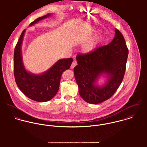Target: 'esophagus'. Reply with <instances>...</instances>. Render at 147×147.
I'll use <instances>...</instances> for the list:
<instances>
[{
    "instance_id": "esophagus-1",
    "label": "esophagus",
    "mask_w": 147,
    "mask_h": 147,
    "mask_svg": "<svg viewBox=\"0 0 147 147\" xmlns=\"http://www.w3.org/2000/svg\"><path fill=\"white\" fill-rule=\"evenodd\" d=\"M78 64V63H77V62L76 61H74L72 63V64H71V68H74L76 65Z\"/></svg>"
}]
</instances>
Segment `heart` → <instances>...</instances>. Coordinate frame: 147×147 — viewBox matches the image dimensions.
<instances>
[{
    "label": "heart",
    "mask_w": 147,
    "mask_h": 147,
    "mask_svg": "<svg viewBox=\"0 0 147 147\" xmlns=\"http://www.w3.org/2000/svg\"><path fill=\"white\" fill-rule=\"evenodd\" d=\"M102 40H103L102 36L101 35L98 36V37L94 38L92 41H90L86 43L83 47L82 51L84 52V53H89L92 51L93 50L96 49L97 44L101 42Z\"/></svg>",
    "instance_id": "b5f03b06"
}]
</instances>
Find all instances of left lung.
<instances>
[{"label":"left lung","mask_w":147,"mask_h":147,"mask_svg":"<svg viewBox=\"0 0 147 147\" xmlns=\"http://www.w3.org/2000/svg\"><path fill=\"white\" fill-rule=\"evenodd\" d=\"M128 50L122 33L115 28V37L107 45L90 53L78 54L74 75L81 97L88 103L97 104L110 98L122 82ZM107 78L101 86L98 82Z\"/></svg>","instance_id":"left-lung-1"}]
</instances>
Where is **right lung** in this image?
<instances>
[{"label": "right lung", "mask_w": 147, "mask_h": 147, "mask_svg": "<svg viewBox=\"0 0 147 147\" xmlns=\"http://www.w3.org/2000/svg\"><path fill=\"white\" fill-rule=\"evenodd\" d=\"M51 16L48 13L33 21L29 26ZM25 29L21 33L14 51L13 68L16 84L21 92L30 99L37 102H46L51 100L57 93L61 76L68 69L73 59L66 58L58 61L48 70L40 74H34L28 71L24 65L21 46Z\"/></svg>", "instance_id": "right-lung-1"}]
</instances>
